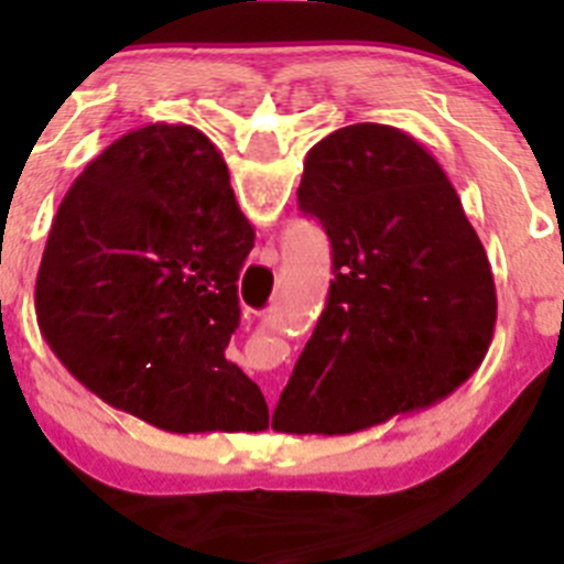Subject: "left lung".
Wrapping results in <instances>:
<instances>
[{
	"mask_svg": "<svg viewBox=\"0 0 564 564\" xmlns=\"http://www.w3.org/2000/svg\"><path fill=\"white\" fill-rule=\"evenodd\" d=\"M296 194L333 279L273 430L347 435L452 395L491 344L497 293L441 163L401 129L352 123L307 152Z\"/></svg>",
	"mask_w": 564,
	"mask_h": 564,
	"instance_id": "8db88e82",
	"label": "left lung"
}]
</instances>
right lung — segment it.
Here are the masks:
<instances>
[{
  "mask_svg": "<svg viewBox=\"0 0 564 564\" xmlns=\"http://www.w3.org/2000/svg\"><path fill=\"white\" fill-rule=\"evenodd\" d=\"M253 248L228 166L186 123L123 134L64 194L36 276L50 350L87 390L166 432H262L226 358Z\"/></svg>",
  "mask_w": 564,
  "mask_h": 564,
  "instance_id": "add662e5",
  "label": "right lung"
}]
</instances>
